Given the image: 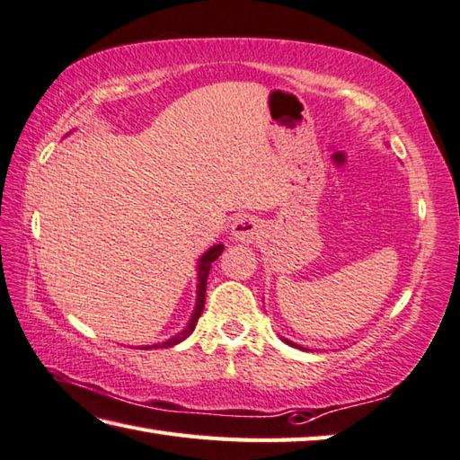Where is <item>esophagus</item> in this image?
I'll list each match as a JSON object with an SVG mask.
<instances>
[{
	"label": "esophagus",
	"mask_w": 460,
	"mask_h": 460,
	"mask_svg": "<svg viewBox=\"0 0 460 460\" xmlns=\"http://www.w3.org/2000/svg\"><path fill=\"white\" fill-rule=\"evenodd\" d=\"M259 235V221L253 217H239L231 225V239L237 243H253V239Z\"/></svg>",
	"instance_id": "34e87169"
}]
</instances>
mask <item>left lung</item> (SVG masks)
I'll return each mask as SVG.
<instances>
[{
    "label": "left lung",
    "mask_w": 460,
    "mask_h": 460,
    "mask_svg": "<svg viewBox=\"0 0 460 460\" xmlns=\"http://www.w3.org/2000/svg\"><path fill=\"white\" fill-rule=\"evenodd\" d=\"M283 341H286V344H289V346H294V348H299V349H305L304 346H299V344H296V341H291V340H288V338H281Z\"/></svg>",
    "instance_id": "8db88e82"
}]
</instances>
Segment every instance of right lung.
I'll list each match as a JSON object with an SVG mask.
<instances>
[{
    "mask_svg": "<svg viewBox=\"0 0 460 460\" xmlns=\"http://www.w3.org/2000/svg\"><path fill=\"white\" fill-rule=\"evenodd\" d=\"M223 249H225L223 245H213V247H208L201 257H199V261H197V302H195V307H193V314H190V317H189V323L179 333H174V336H171L169 340L158 341V344H153V346H143V349L172 348V346L181 344L182 340H187L190 333H193L195 325L199 322V317H201L203 307H205V289H207L208 271H211V263L223 253Z\"/></svg>",
    "mask_w": 460,
    "mask_h": 460,
    "instance_id": "1",
    "label": "right lung"
}]
</instances>
